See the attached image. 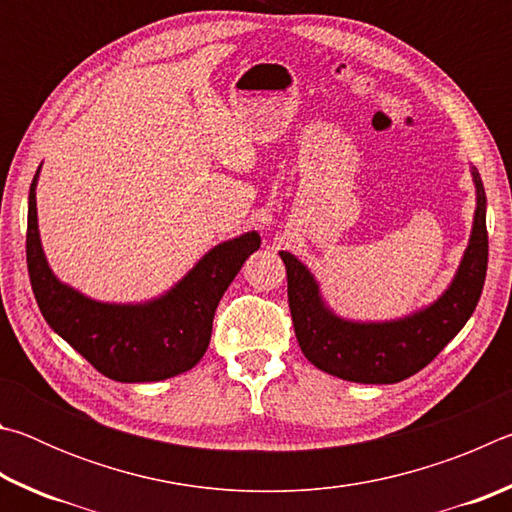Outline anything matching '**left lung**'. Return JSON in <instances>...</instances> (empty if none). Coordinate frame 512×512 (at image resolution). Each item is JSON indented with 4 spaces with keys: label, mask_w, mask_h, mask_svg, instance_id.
<instances>
[{
    "label": "left lung",
    "mask_w": 512,
    "mask_h": 512,
    "mask_svg": "<svg viewBox=\"0 0 512 512\" xmlns=\"http://www.w3.org/2000/svg\"><path fill=\"white\" fill-rule=\"evenodd\" d=\"M472 178L476 212L461 266L443 296L411 316L386 323H354L336 316L309 268L282 250L293 329L302 354L316 368L357 384H397L436 359L461 332L481 298L488 271L485 189L479 171L472 169Z\"/></svg>",
    "instance_id": "obj_1"
}]
</instances>
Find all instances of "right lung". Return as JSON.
<instances>
[{
    "mask_svg": "<svg viewBox=\"0 0 512 512\" xmlns=\"http://www.w3.org/2000/svg\"><path fill=\"white\" fill-rule=\"evenodd\" d=\"M38 173L29 189L27 266L49 327L108 379L140 384L192 370L210 345L214 311L225 289L262 244L257 232L214 246L160 298L140 305L99 302L51 273L38 232Z\"/></svg>",
    "mask_w": 512,
    "mask_h": 512,
    "instance_id": "add662e5",
    "label": "right lung"
}]
</instances>
